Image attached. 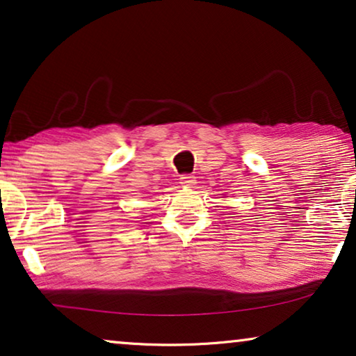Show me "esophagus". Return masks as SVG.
Returning <instances> with one entry per match:
<instances>
[{"label":"esophagus","instance_id":"34e87169","mask_svg":"<svg viewBox=\"0 0 356 356\" xmlns=\"http://www.w3.org/2000/svg\"><path fill=\"white\" fill-rule=\"evenodd\" d=\"M196 182V177L192 176V174H184V176H180V184L184 185V187H193Z\"/></svg>","mask_w":356,"mask_h":356}]
</instances>
